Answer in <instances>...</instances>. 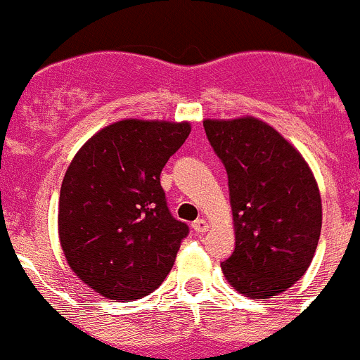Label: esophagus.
I'll use <instances>...</instances> for the list:
<instances>
[{
	"label": "esophagus",
	"instance_id": "esophagus-1",
	"mask_svg": "<svg viewBox=\"0 0 360 360\" xmlns=\"http://www.w3.org/2000/svg\"><path fill=\"white\" fill-rule=\"evenodd\" d=\"M192 229L195 231L198 234H202L208 231V222L205 219H198L195 222H192Z\"/></svg>",
	"mask_w": 360,
	"mask_h": 360
}]
</instances>
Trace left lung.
<instances>
[{"label":"left lung","mask_w":360,"mask_h":360,"mask_svg":"<svg viewBox=\"0 0 360 360\" xmlns=\"http://www.w3.org/2000/svg\"><path fill=\"white\" fill-rule=\"evenodd\" d=\"M227 172L236 247L222 262L227 282L269 300L308 269L322 229L311 169L278 131L254 117L202 122Z\"/></svg>","instance_id":"left-lung-1"}]
</instances>
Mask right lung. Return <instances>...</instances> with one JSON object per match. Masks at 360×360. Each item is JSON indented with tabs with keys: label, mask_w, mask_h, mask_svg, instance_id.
Segmentation results:
<instances>
[{
	"label": "right lung",
	"mask_w": 360,
	"mask_h": 360,
	"mask_svg": "<svg viewBox=\"0 0 360 360\" xmlns=\"http://www.w3.org/2000/svg\"><path fill=\"white\" fill-rule=\"evenodd\" d=\"M188 133V122L119 120L71 161L59 195L60 247L101 296L141 300L172 271L188 226L169 212L161 172Z\"/></svg>",
	"instance_id": "add662e5"
}]
</instances>
